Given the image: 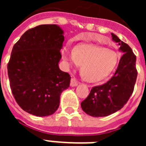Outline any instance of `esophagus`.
<instances>
[{"mask_svg": "<svg viewBox=\"0 0 146 146\" xmlns=\"http://www.w3.org/2000/svg\"><path fill=\"white\" fill-rule=\"evenodd\" d=\"M78 85V82H77V80L75 78H72L71 79V82H70V86L72 87H76V86Z\"/></svg>", "mask_w": 146, "mask_h": 146, "instance_id": "obj_1", "label": "esophagus"}]
</instances>
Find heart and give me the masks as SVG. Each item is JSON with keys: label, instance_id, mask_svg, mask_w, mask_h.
Wrapping results in <instances>:
<instances>
[{"label": "heart", "instance_id": "b5f03b06", "mask_svg": "<svg viewBox=\"0 0 146 146\" xmlns=\"http://www.w3.org/2000/svg\"><path fill=\"white\" fill-rule=\"evenodd\" d=\"M63 57L69 66L81 65L82 75L89 82L105 79L113 72L118 61V55L114 50L91 44H80L73 49L66 47Z\"/></svg>", "mask_w": 146, "mask_h": 146}]
</instances>
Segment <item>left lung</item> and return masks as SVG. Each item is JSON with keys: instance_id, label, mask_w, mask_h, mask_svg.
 <instances>
[{"instance_id": "1", "label": "left lung", "mask_w": 146, "mask_h": 146, "mask_svg": "<svg viewBox=\"0 0 146 146\" xmlns=\"http://www.w3.org/2000/svg\"><path fill=\"white\" fill-rule=\"evenodd\" d=\"M111 35L123 55L111 79L104 85L92 88L88 97L81 103L82 110L93 117L108 116L123 108L132 94L137 76L136 56L131 47L115 34Z\"/></svg>"}]
</instances>
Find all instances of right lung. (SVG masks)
Here are the masks:
<instances>
[{"mask_svg":"<svg viewBox=\"0 0 146 146\" xmlns=\"http://www.w3.org/2000/svg\"><path fill=\"white\" fill-rule=\"evenodd\" d=\"M64 31L57 25L28 30L14 45L8 64L10 87L19 106L38 117L53 114L71 77L59 69Z\"/></svg>","mask_w":146,"mask_h":146,"instance_id":"1","label":"right lung"}]
</instances>
